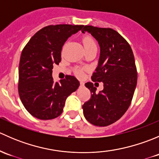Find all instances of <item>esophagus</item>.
Here are the masks:
<instances>
[{"label":"esophagus","instance_id":"34e87169","mask_svg":"<svg viewBox=\"0 0 159 159\" xmlns=\"http://www.w3.org/2000/svg\"><path fill=\"white\" fill-rule=\"evenodd\" d=\"M80 84H81V87H83V86H84V82H82V81H81V83H80Z\"/></svg>","mask_w":159,"mask_h":159}]
</instances>
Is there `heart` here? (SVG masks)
<instances>
[{
  "mask_svg": "<svg viewBox=\"0 0 159 159\" xmlns=\"http://www.w3.org/2000/svg\"><path fill=\"white\" fill-rule=\"evenodd\" d=\"M83 44H84V48L96 45V43L95 41H94V40L91 37L89 36H86L85 38H84V39H83ZM77 74H78V75H82V72H81V70H77Z\"/></svg>",
  "mask_w": 159,
  "mask_h": 159,
  "instance_id": "1",
  "label": "heart"
}]
</instances>
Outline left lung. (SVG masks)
I'll return each mask as SVG.
<instances>
[{
	"label": "left lung",
	"mask_w": 159,
	"mask_h": 159,
	"mask_svg": "<svg viewBox=\"0 0 159 159\" xmlns=\"http://www.w3.org/2000/svg\"><path fill=\"white\" fill-rule=\"evenodd\" d=\"M81 32L91 34L98 42L100 56L91 80L104 84L96 94L93 83H85L91 96L83 105V113L94 125H109L121 118L132 100L137 84L134 54L125 39L111 28L86 25Z\"/></svg>",
	"instance_id": "left-lung-1"
}]
</instances>
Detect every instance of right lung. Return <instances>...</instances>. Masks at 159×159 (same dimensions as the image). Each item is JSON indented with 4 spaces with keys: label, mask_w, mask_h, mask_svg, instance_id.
Returning a JSON list of instances; mask_svg holds the SVG:
<instances>
[{
    "label": "right lung",
    "mask_w": 159,
    "mask_h": 159,
    "mask_svg": "<svg viewBox=\"0 0 159 159\" xmlns=\"http://www.w3.org/2000/svg\"><path fill=\"white\" fill-rule=\"evenodd\" d=\"M83 25H49L38 30L23 49L19 64L18 92L22 104L34 118L50 120L63 111L65 101L79 87L75 77L54 82L52 69L61 60L65 41Z\"/></svg>",
    "instance_id": "add662e5"
}]
</instances>
